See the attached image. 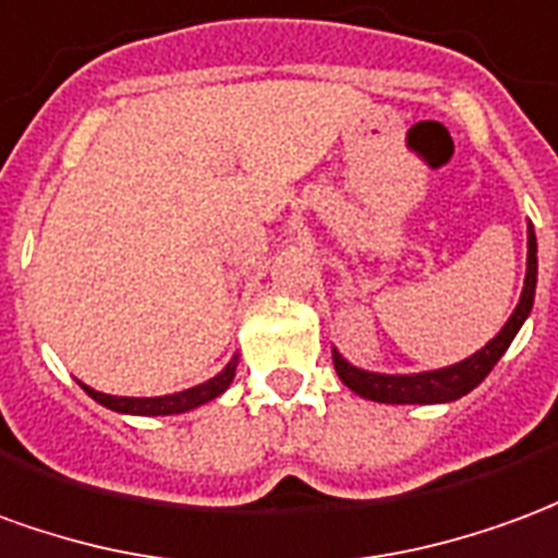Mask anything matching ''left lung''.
Returning a JSON list of instances; mask_svg holds the SVG:
<instances>
[{
	"instance_id": "obj_1",
	"label": "left lung",
	"mask_w": 558,
	"mask_h": 558,
	"mask_svg": "<svg viewBox=\"0 0 558 558\" xmlns=\"http://www.w3.org/2000/svg\"><path fill=\"white\" fill-rule=\"evenodd\" d=\"M529 243H525V279L520 300L513 306L511 318L505 322L499 333L489 339L484 349L469 354L465 361L450 363L441 369H424V373H373V369H361L349 363L339 351L333 349V366L336 375L342 378V385L351 387L357 397L373 399V402H387V405H436V402H453V399L465 397L469 390H475L489 369L501 361V354L508 351L513 336L520 333V327L532 312L535 303V286H538V240L529 225Z\"/></svg>"
}]
</instances>
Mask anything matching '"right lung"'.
Listing matches in <instances>:
<instances>
[{"label":"right lung","instance_id":"1","mask_svg":"<svg viewBox=\"0 0 558 558\" xmlns=\"http://www.w3.org/2000/svg\"><path fill=\"white\" fill-rule=\"evenodd\" d=\"M236 375V354L228 361L222 373L207 378L204 385L189 387V390H177V393H165V397H110V393H101V390H93L89 385L81 387L89 393V397L96 399L98 405H105L110 412H120V414H137V417H159V414H183L192 412L197 405H204L209 399L222 397L225 390L231 387Z\"/></svg>","mask_w":558,"mask_h":558}]
</instances>
